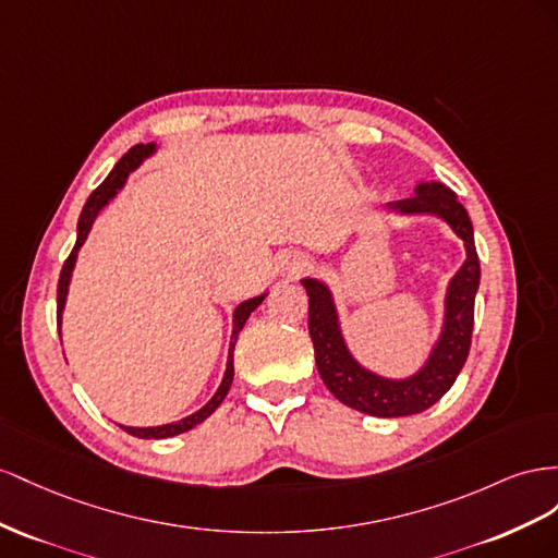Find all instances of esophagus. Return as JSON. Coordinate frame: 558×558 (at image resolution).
I'll use <instances>...</instances> for the list:
<instances>
[{
  "label": "esophagus",
  "instance_id": "1",
  "mask_svg": "<svg viewBox=\"0 0 558 558\" xmlns=\"http://www.w3.org/2000/svg\"><path fill=\"white\" fill-rule=\"evenodd\" d=\"M306 268H308V259L304 254H288V257L282 259V274L288 278H299Z\"/></svg>",
  "mask_w": 558,
  "mask_h": 558
}]
</instances>
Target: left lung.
Listing matches in <instances>:
<instances>
[{"label":"left lung","mask_w":558,"mask_h":558,"mask_svg":"<svg viewBox=\"0 0 558 558\" xmlns=\"http://www.w3.org/2000/svg\"><path fill=\"white\" fill-rule=\"evenodd\" d=\"M386 210L400 217L429 215L447 221L465 245V262L456 270L444 294V317L439 337L429 345L421 367L404 378H388L350 353L345 343L337 301L329 284L304 278L308 294V331L315 350V364L325 386L345 407L378 418L413 416L439 402L456 384L470 353L474 325V296L480 290V257L474 250V231L468 210L458 196L441 182H418L413 196L392 201Z\"/></svg>","instance_id":"8db88e82"}]
</instances>
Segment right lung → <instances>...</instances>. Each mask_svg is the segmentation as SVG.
<instances>
[{
    "label": "right lung",
    "instance_id": "1",
    "mask_svg": "<svg viewBox=\"0 0 558 558\" xmlns=\"http://www.w3.org/2000/svg\"><path fill=\"white\" fill-rule=\"evenodd\" d=\"M156 154V145L154 142H149V145H137L133 147L129 154L121 156V161L114 166V170H111L107 174V180L93 191V194L88 196L86 205L82 215H78V225H76V245L72 250V254L68 257L65 266H62L60 270V280H58V331L62 327V311H65V304H68V292H70V282H72V274H74V266H76V257H78V250H82V245L86 243V238L95 225V219H98V215L107 208V205L114 201L119 196V191L125 186V182H129L131 172H135L142 163H145V158L154 156ZM268 292L259 294V296H252L247 301H243V304H238L235 311H233V329H231V343H229V357H227V372H225V378H221V384L217 388V392L210 397V402L201 407L196 413H191V416L186 418H180L174 423H166V425H154V427H133V425H121V429H125V433L137 437V439H168V437H174V435H182L186 433V429L196 427L198 423H203L205 418L210 416V413L225 402V397L233 384V348H235V341H238V333H241V329L245 327L247 317L252 315V311L257 308L262 301L266 299Z\"/></svg>",
    "mask_w": 558,
    "mask_h": 558
}]
</instances>
